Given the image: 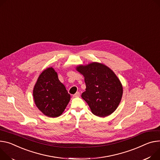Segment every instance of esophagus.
<instances>
[{
  "instance_id": "34e87169",
  "label": "esophagus",
  "mask_w": 160,
  "mask_h": 160,
  "mask_svg": "<svg viewBox=\"0 0 160 160\" xmlns=\"http://www.w3.org/2000/svg\"><path fill=\"white\" fill-rule=\"evenodd\" d=\"M79 96H80V92H76V93L73 95V97H75V98H76V97H79Z\"/></svg>"
}]
</instances>
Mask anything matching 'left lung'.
Instances as JSON below:
<instances>
[{"mask_svg":"<svg viewBox=\"0 0 160 160\" xmlns=\"http://www.w3.org/2000/svg\"><path fill=\"white\" fill-rule=\"evenodd\" d=\"M77 68L83 75L86 85L82 98L89 105L92 113L103 118L112 113L122 96V86L117 76L109 68L98 62Z\"/></svg>","mask_w":160,"mask_h":160,"instance_id":"8db88e82","label":"left lung"}]
</instances>
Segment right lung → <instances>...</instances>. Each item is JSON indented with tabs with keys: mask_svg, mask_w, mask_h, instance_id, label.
Here are the masks:
<instances>
[{
	"mask_svg": "<svg viewBox=\"0 0 160 160\" xmlns=\"http://www.w3.org/2000/svg\"><path fill=\"white\" fill-rule=\"evenodd\" d=\"M33 96L39 110L50 118L61 115L70 100V95L52 68H47L39 75Z\"/></svg>",
	"mask_w": 160,
	"mask_h": 160,
	"instance_id": "1",
	"label": "right lung"
}]
</instances>
